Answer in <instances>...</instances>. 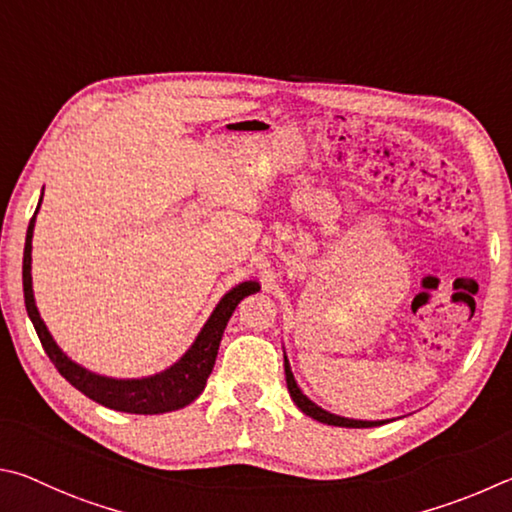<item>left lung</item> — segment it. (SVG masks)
<instances>
[{
  "label": "left lung",
  "mask_w": 512,
  "mask_h": 512,
  "mask_svg": "<svg viewBox=\"0 0 512 512\" xmlns=\"http://www.w3.org/2000/svg\"><path fill=\"white\" fill-rule=\"evenodd\" d=\"M283 366H285V382H288V391L294 400V405H297L303 414L319 420V423L324 425H335V427H353V429H362V427H378L384 425L387 420H355V418H344V416H337V414H330V411L321 409L319 405H315L306 393L299 389L297 380H294L292 369H290V362H288V355L283 353Z\"/></svg>",
  "instance_id": "8db88e82"
}]
</instances>
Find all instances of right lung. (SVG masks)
I'll return each mask as SVG.
<instances>
[{
  "label": "right lung",
  "mask_w": 512,
  "mask_h": 512,
  "mask_svg": "<svg viewBox=\"0 0 512 512\" xmlns=\"http://www.w3.org/2000/svg\"><path fill=\"white\" fill-rule=\"evenodd\" d=\"M42 204V197H40ZM38 204V209H40ZM35 209V215H38ZM35 215L26 229V242H24V263H22V283H24V303L29 319L33 321L35 333H38L44 353L49 355L53 366L60 371L71 387H76L80 393H85L89 400L98 402L107 409L125 411V414H166V411L182 409L200 396L206 387V378H209L218 357L220 339L227 321L233 315L238 303L261 290L256 281L238 283L220 299L218 306L206 319L200 335L195 337L191 348L179 357V360L170 366V369L148 375V378H132V380H119L107 378V375H98L94 371L85 369V366L76 364L71 357L62 353V348L53 342L47 324H44L38 306L33 299V281H31V240H33V227Z\"/></svg>",
  "instance_id": "right-lung-1"
}]
</instances>
